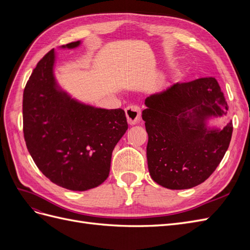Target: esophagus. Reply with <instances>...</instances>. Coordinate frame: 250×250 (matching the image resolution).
<instances>
[{
	"label": "esophagus",
	"mask_w": 250,
	"mask_h": 250,
	"mask_svg": "<svg viewBox=\"0 0 250 250\" xmlns=\"http://www.w3.org/2000/svg\"><path fill=\"white\" fill-rule=\"evenodd\" d=\"M127 122L129 125H135L142 118V108L137 105H130L125 108Z\"/></svg>",
	"instance_id": "34e87169"
}]
</instances>
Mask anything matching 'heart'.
Masks as SVG:
<instances>
[{
	"instance_id": "heart-1",
	"label": "heart",
	"mask_w": 250,
	"mask_h": 250,
	"mask_svg": "<svg viewBox=\"0 0 250 250\" xmlns=\"http://www.w3.org/2000/svg\"><path fill=\"white\" fill-rule=\"evenodd\" d=\"M187 71H188V69H187L186 65H180V66L176 67V69L173 71V74H172L173 79L175 80V81L181 80L186 76Z\"/></svg>"
}]
</instances>
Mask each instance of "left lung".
I'll use <instances>...</instances> for the list:
<instances>
[{"label":"left lung","mask_w":250,"mask_h":250,"mask_svg":"<svg viewBox=\"0 0 250 250\" xmlns=\"http://www.w3.org/2000/svg\"><path fill=\"white\" fill-rule=\"evenodd\" d=\"M143 110L148 133L147 162L156 184L185 190L203 183L228 150L232 123L222 129L210 120L228 113L215 78L176 83L146 98Z\"/></svg>","instance_id":"left-lung-1"}]
</instances>
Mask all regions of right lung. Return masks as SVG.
Listing matches in <instances>:
<instances>
[{
    "label": "right lung",
    "mask_w": 250,
    "mask_h": 250,
    "mask_svg": "<svg viewBox=\"0 0 250 250\" xmlns=\"http://www.w3.org/2000/svg\"><path fill=\"white\" fill-rule=\"evenodd\" d=\"M82 42L59 49H76ZM57 54L51 50L37 63L22 96L24 137L30 155L52 183L86 191L104 183L111 153L128 125L123 109L85 104L63 89L55 77Z\"/></svg>",
    "instance_id": "add662e5"
}]
</instances>
